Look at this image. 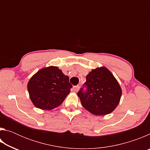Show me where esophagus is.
<instances>
[{
  "mask_svg": "<svg viewBox=\"0 0 150 150\" xmlns=\"http://www.w3.org/2000/svg\"><path fill=\"white\" fill-rule=\"evenodd\" d=\"M79 88H80V87H79V86H78V85L73 86V88H72V90L74 93H77V92H78V91H79Z\"/></svg>",
  "mask_w": 150,
  "mask_h": 150,
  "instance_id": "obj_1",
  "label": "esophagus"
}]
</instances>
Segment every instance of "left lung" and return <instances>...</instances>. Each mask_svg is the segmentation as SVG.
Instances as JSON below:
<instances>
[{
  "instance_id": "1",
  "label": "left lung",
  "mask_w": 150,
  "mask_h": 150,
  "mask_svg": "<svg viewBox=\"0 0 150 150\" xmlns=\"http://www.w3.org/2000/svg\"><path fill=\"white\" fill-rule=\"evenodd\" d=\"M87 91L77 93L82 106L96 116H103L115 110L120 103L122 88L110 71L105 66L93 69L86 77Z\"/></svg>"
}]
</instances>
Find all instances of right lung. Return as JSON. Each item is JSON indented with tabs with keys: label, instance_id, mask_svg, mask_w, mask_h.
Returning <instances> with one entry per match:
<instances>
[{
	"label": "right lung",
	"instance_id": "1",
	"mask_svg": "<svg viewBox=\"0 0 150 150\" xmlns=\"http://www.w3.org/2000/svg\"><path fill=\"white\" fill-rule=\"evenodd\" d=\"M69 77L56 66L42 68L27 85L30 100L35 107L50 110L57 108L71 92Z\"/></svg>",
	"mask_w": 150,
	"mask_h": 150
}]
</instances>
